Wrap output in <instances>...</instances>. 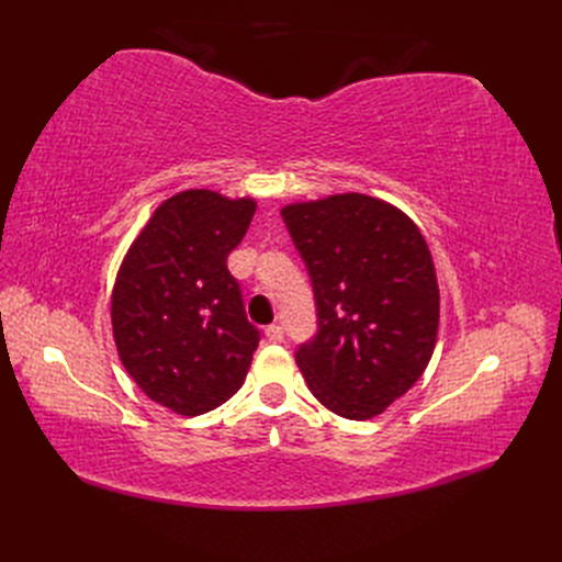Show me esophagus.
I'll use <instances>...</instances> for the list:
<instances>
[{
  "instance_id": "1",
  "label": "esophagus",
  "mask_w": 562,
  "mask_h": 562,
  "mask_svg": "<svg viewBox=\"0 0 562 562\" xmlns=\"http://www.w3.org/2000/svg\"><path fill=\"white\" fill-rule=\"evenodd\" d=\"M265 337L269 339L271 345H279L281 339H283V328H281V326H269V328L265 330Z\"/></svg>"
}]
</instances>
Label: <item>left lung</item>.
Listing matches in <instances>:
<instances>
[{
	"instance_id": "left-lung-1",
	"label": "left lung",
	"mask_w": 562,
	"mask_h": 562,
	"mask_svg": "<svg viewBox=\"0 0 562 562\" xmlns=\"http://www.w3.org/2000/svg\"><path fill=\"white\" fill-rule=\"evenodd\" d=\"M307 265L318 330L295 361L330 413L370 419L427 368L438 333V281L427 241L398 209L335 194L281 211Z\"/></svg>"
}]
</instances>
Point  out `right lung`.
<instances>
[{
  "label": "right lung",
  "mask_w": 562,
  "mask_h": 562,
  "mask_svg": "<svg viewBox=\"0 0 562 562\" xmlns=\"http://www.w3.org/2000/svg\"><path fill=\"white\" fill-rule=\"evenodd\" d=\"M252 213V199L180 192L149 217L116 274L112 330L122 363L178 415L196 417L232 398L258 349L260 330L227 269Z\"/></svg>",
  "instance_id": "1"
}]
</instances>
